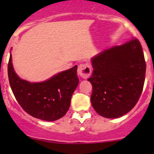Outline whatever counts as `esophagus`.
<instances>
[{"label": "esophagus", "instance_id": "34e87169", "mask_svg": "<svg viewBox=\"0 0 154 154\" xmlns=\"http://www.w3.org/2000/svg\"><path fill=\"white\" fill-rule=\"evenodd\" d=\"M91 67L88 64H80L77 68V74L83 79L88 78L91 74Z\"/></svg>", "mask_w": 154, "mask_h": 154}]
</instances>
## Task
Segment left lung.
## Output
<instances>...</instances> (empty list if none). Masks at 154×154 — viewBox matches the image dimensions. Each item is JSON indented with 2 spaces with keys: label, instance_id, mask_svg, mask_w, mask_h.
<instances>
[{
  "label": "left lung",
  "instance_id": "8db88e82",
  "mask_svg": "<svg viewBox=\"0 0 154 154\" xmlns=\"http://www.w3.org/2000/svg\"><path fill=\"white\" fill-rule=\"evenodd\" d=\"M91 103L100 116L117 119L130 111L140 97L146 64L138 39L104 50L91 59Z\"/></svg>",
  "mask_w": 154,
  "mask_h": 154
}]
</instances>
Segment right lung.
<instances>
[{"label": "right lung", "mask_w": 154, "mask_h": 154, "mask_svg": "<svg viewBox=\"0 0 154 154\" xmlns=\"http://www.w3.org/2000/svg\"><path fill=\"white\" fill-rule=\"evenodd\" d=\"M77 66L54 74L42 82L21 79L14 70L10 52L8 77L10 87L23 109L35 119L58 120L66 114L73 93L78 86Z\"/></svg>", "instance_id": "add662e5"}]
</instances>
